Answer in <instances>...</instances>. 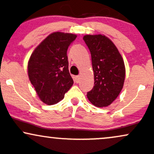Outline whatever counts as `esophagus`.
Returning a JSON list of instances; mask_svg holds the SVG:
<instances>
[{
	"label": "esophagus",
	"mask_w": 154,
	"mask_h": 154,
	"mask_svg": "<svg viewBox=\"0 0 154 154\" xmlns=\"http://www.w3.org/2000/svg\"><path fill=\"white\" fill-rule=\"evenodd\" d=\"M80 76H76L75 77H74V81H75V82H77V83H78L79 82H80Z\"/></svg>",
	"instance_id": "obj_1"
}]
</instances>
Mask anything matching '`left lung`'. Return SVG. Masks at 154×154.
I'll use <instances>...</instances> for the list:
<instances>
[{"label": "left lung", "mask_w": 154, "mask_h": 154, "mask_svg": "<svg viewBox=\"0 0 154 154\" xmlns=\"http://www.w3.org/2000/svg\"><path fill=\"white\" fill-rule=\"evenodd\" d=\"M83 40L91 52L94 73V86L87 96L96 107H107L124 86V60L116 45L104 35H85Z\"/></svg>", "instance_id": "1"}]
</instances>
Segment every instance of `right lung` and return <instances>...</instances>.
I'll list each match as a JSON object with an SVG mask.
<instances>
[{
	"instance_id": "1",
	"label": "right lung",
	"mask_w": 154,
	"mask_h": 154,
	"mask_svg": "<svg viewBox=\"0 0 154 154\" xmlns=\"http://www.w3.org/2000/svg\"><path fill=\"white\" fill-rule=\"evenodd\" d=\"M76 38L72 33H52L30 55L28 64L29 80L39 99L48 105L62 100L73 85L67 50Z\"/></svg>"
}]
</instances>
